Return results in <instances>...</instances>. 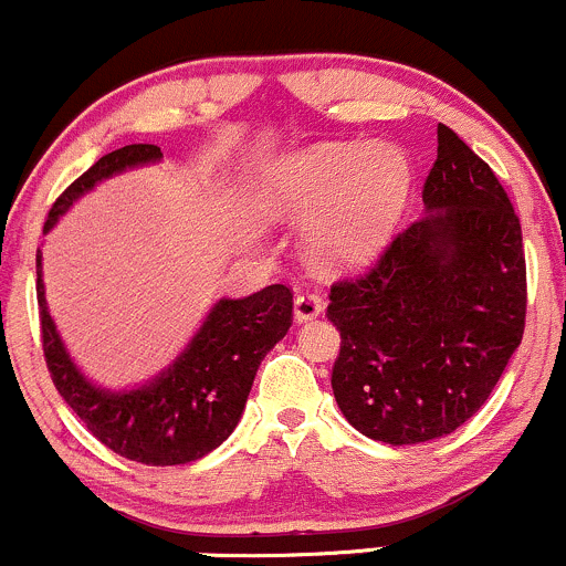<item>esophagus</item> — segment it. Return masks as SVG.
Listing matches in <instances>:
<instances>
[{
    "mask_svg": "<svg viewBox=\"0 0 566 566\" xmlns=\"http://www.w3.org/2000/svg\"><path fill=\"white\" fill-rule=\"evenodd\" d=\"M321 313H324V300H321V294H313V291H302V294H296L294 315L300 324L313 321L315 315H321Z\"/></svg>",
    "mask_w": 566,
    "mask_h": 566,
    "instance_id": "34e87169",
    "label": "esophagus"
}]
</instances>
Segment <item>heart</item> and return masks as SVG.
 <instances>
[{
	"label": "heart",
	"instance_id": "heart-1",
	"mask_svg": "<svg viewBox=\"0 0 566 566\" xmlns=\"http://www.w3.org/2000/svg\"><path fill=\"white\" fill-rule=\"evenodd\" d=\"M412 193V164L397 145H324L289 156L264 180V205L307 223L326 266H358L388 245Z\"/></svg>",
	"mask_w": 566,
	"mask_h": 566
}]
</instances>
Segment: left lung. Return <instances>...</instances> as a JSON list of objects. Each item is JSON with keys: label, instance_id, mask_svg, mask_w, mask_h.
Listing matches in <instances>:
<instances>
[{"label": "left lung", "instance_id": "obj_1", "mask_svg": "<svg viewBox=\"0 0 566 566\" xmlns=\"http://www.w3.org/2000/svg\"><path fill=\"white\" fill-rule=\"evenodd\" d=\"M429 216L367 272L332 285V391L350 427L388 446L446 437L500 382L526 324L521 221L494 169L448 126L423 184Z\"/></svg>", "mask_w": 566, "mask_h": 566}]
</instances>
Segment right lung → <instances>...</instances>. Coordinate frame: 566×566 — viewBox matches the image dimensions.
Returning <instances> with one entry per match:
<instances>
[{
    "label": "right lung",
    "mask_w": 566,
    "mask_h": 566,
    "mask_svg": "<svg viewBox=\"0 0 566 566\" xmlns=\"http://www.w3.org/2000/svg\"><path fill=\"white\" fill-rule=\"evenodd\" d=\"M161 159L159 145H124L86 169L45 218V232L81 193L126 167ZM38 305L42 354L64 402L113 453L148 467L188 464L232 434L266 350L294 321V294L275 283L245 300H221L210 310L184 356L148 386L113 394L77 373L45 307L38 256Z\"/></svg>",
    "instance_id": "add662e5"
}]
</instances>
